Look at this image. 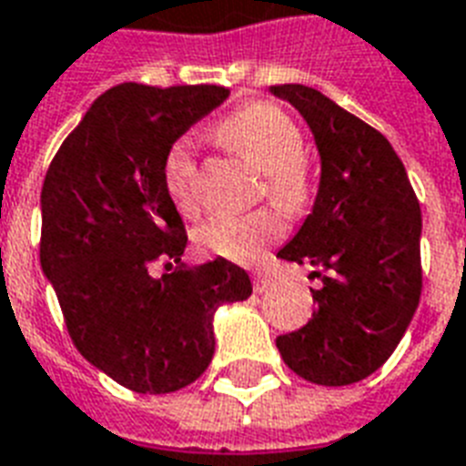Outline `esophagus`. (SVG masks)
Segmentation results:
<instances>
[{"instance_id": "34e87169", "label": "esophagus", "mask_w": 466, "mask_h": 466, "mask_svg": "<svg viewBox=\"0 0 466 466\" xmlns=\"http://www.w3.org/2000/svg\"><path fill=\"white\" fill-rule=\"evenodd\" d=\"M252 287H255V291L258 294H262V291H269L274 287V279L269 277L267 272H262V269H258V272L252 274Z\"/></svg>"}]
</instances>
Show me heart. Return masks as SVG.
<instances>
[{
    "mask_svg": "<svg viewBox=\"0 0 466 466\" xmlns=\"http://www.w3.org/2000/svg\"><path fill=\"white\" fill-rule=\"evenodd\" d=\"M216 138L265 172V194L282 211L294 216L309 207L313 194L311 167L301 155L304 136L287 111L269 102L245 104L216 126ZM162 179L167 197L184 216L199 211V169L189 143L179 140L169 147ZM282 233V214L265 207L243 216H211L194 230V243L207 255L255 262Z\"/></svg>",
    "mask_w": 466,
    "mask_h": 466,
    "instance_id": "heart-1",
    "label": "heart"
}]
</instances>
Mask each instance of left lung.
<instances>
[{
  "label": "left lung",
  "mask_w": 466,
  "mask_h": 466,
  "mask_svg": "<svg viewBox=\"0 0 466 466\" xmlns=\"http://www.w3.org/2000/svg\"><path fill=\"white\" fill-rule=\"evenodd\" d=\"M313 131L320 184L313 211L277 258L316 267V311L277 338L291 371L345 387L387 362L418 309L420 204L406 167L377 128L304 85H274Z\"/></svg>",
  "instance_id": "8db88e82"
}]
</instances>
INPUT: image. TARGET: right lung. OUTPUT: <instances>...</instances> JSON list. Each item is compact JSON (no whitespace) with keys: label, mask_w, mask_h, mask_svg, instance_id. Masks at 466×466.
I'll return each instance as SVG.
<instances>
[{"label":"right lung","mask_w":466,"mask_h":466,"mask_svg":"<svg viewBox=\"0 0 466 466\" xmlns=\"http://www.w3.org/2000/svg\"><path fill=\"white\" fill-rule=\"evenodd\" d=\"M228 95L218 85L111 86L46 172L41 267L67 333L86 362L138 394L199 380L214 357L216 309L252 294L228 259L179 262L187 230L162 179L172 143ZM157 258L177 267L153 278Z\"/></svg>","instance_id":"add662e5"}]
</instances>
